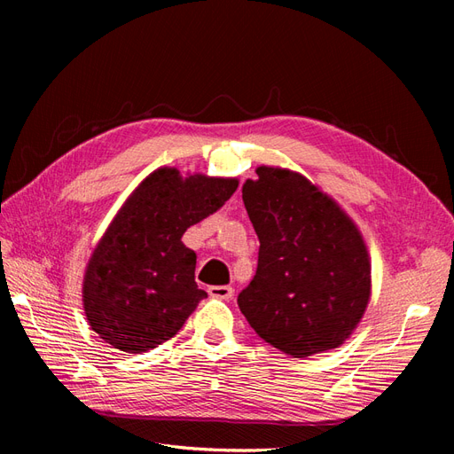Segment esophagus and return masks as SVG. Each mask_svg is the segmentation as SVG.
Wrapping results in <instances>:
<instances>
[{
  "instance_id": "1",
  "label": "esophagus",
  "mask_w": 454,
  "mask_h": 454,
  "mask_svg": "<svg viewBox=\"0 0 454 454\" xmlns=\"http://www.w3.org/2000/svg\"><path fill=\"white\" fill-rule=\"evenodd\" d=\"M208 294L212 297H215V299L227 301V299H231L232 295H235V287H232V286H212L210 290H208Z\"/></svg>"
}]
</instances>
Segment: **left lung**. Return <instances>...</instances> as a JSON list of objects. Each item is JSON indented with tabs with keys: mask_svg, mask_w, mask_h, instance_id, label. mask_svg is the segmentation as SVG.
<instances>
[{
	"mask_svg": "<svg viewBox=\"0 0 454 454\" xmlns=\"http://www.w3.org/2000/svg\"><path fill=\"white\" fill-rule=\"evenodd\" d=\"M242 185L259 239L257 270L239 294L254 332L290 358L340 347L371 299V257L352 217L303 174L257 167Z\"/></svg>",
	"mask_w": 454,
	"mask_h": 454,
	"instance_id": "8db88e82",
	"label": "left lung"
}]
</instances>
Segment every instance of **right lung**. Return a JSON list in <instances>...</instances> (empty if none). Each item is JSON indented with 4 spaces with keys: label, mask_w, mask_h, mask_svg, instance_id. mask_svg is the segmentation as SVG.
<instances>
[{
    "label": "right lung",
    "mask_w": 454,
    "mask_h": 454,
    "mask_svg": "<svg viewBox=\"0 0 454 454\" xmlns=\"http://www.w3.org/2000/svg\"><path fill=\"white\" fill-rule=\"evenodd\" d=\"M237 177L160 167L121 206L89 259L83 309L94 333L140 354L180 332L206 297L195 282L197 254L184 232L222 208Z\"/></svg>",
    "instance_id": "right-lung-1"
}]
</instances>
